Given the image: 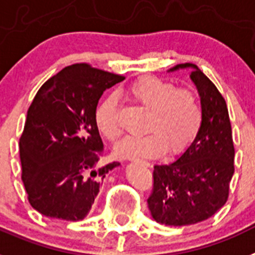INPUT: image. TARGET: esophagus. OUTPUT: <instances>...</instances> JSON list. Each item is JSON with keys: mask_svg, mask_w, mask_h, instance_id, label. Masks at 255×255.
<instances>
[{"mask_svg": "<svg viewBox=\"0 0 255 255\" xmlns=\"http://www.w3.org/2000/svg\"><path fill=\"white\" fill-rule=\"evenodd\" d=\"M131 160H134V161H138V160H136V159H131ZM143 163L146 164V165H150V164H148V163H146V161H143Z\"/></svg>", "mask_w": 255, "mask_h": 255, "instance_id": "34e87169", "label": "esophagus"}]
</instances>
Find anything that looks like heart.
<instances>
[{"label": "heart", "instance_id": "1", "mask_svg": "<svg viewBox=\"0 0 255 255\" xmlns=\"http://www.w3.org/2000/svg\"><path fill=\"white\" fill-rule=\"evenodd\" d=\"M126 96L150 112L140 135H129L116 146L121 157L157 156L168 147L170 153L185 150L195 139L202 126L198 96L189 88H177L160 78H142L126 90ZM95 125L105 139L115 142L121 135L117 99L109 95L95 111Z\"/></svg>", "mask_w": 255, "mask_h": 255}]
</instances>
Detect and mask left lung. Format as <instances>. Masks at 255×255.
I'll use <instances>...</instances> for the list:
<instances>
[{
	"label": "left lung",
	"mask_w": 255,
	"mask_h": 255,
	"mask_svg": "<svg viewBox=\"0 0 255 255\" xmlns=\"http://www.w3.org/2000/svg\"><path fill=\"white\" fill-rule=\"evenodd\" d=\"M189 69L201 99L202 126L180 156L153 167L152 194L147 199L153 220L182 227L207 220L226 205L235 172V147L226 100L194 64H180L172 71Z\"/></svg>",
	"instance_id": "obj_1"
}]
</instances>
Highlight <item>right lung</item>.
Here are the masks:
<instances>
[{"label":"right lung","instance_id":"1","mask_svg":"<svg viewBox=\"0 0 255 255\" xmlns=\"http://www.w3.org/2000/svg\"><path fill=\"white\" fill-rule=\"evenodd\" d=\"M125 78L87 64L67 66L48 79L28 108L19 140L22 180L41 215L78 222L88 215L108 172L95 111L107 88Z\"/></svg>","mask_w":255,"mask_h":255}]
</instances>
